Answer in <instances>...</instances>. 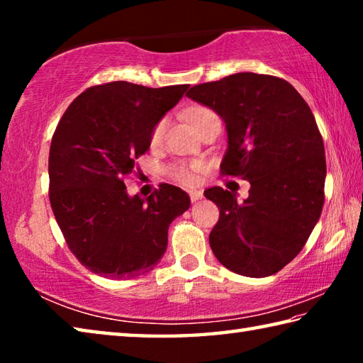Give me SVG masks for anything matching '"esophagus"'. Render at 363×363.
Masks as SVG:
<instances>
[{
  "label": "esophagus",
  "mask_w": 363,
  "mask_h": 363,
  "mask_svg": "<svg viewBox=\"0 0 363 363\" xmlns=\"http://www.w3.org/2000/svg\"><path fill=\"white\" fill-rule=\"evenodd\" d=\"M189 196H190V201H199L203 199V194H201L200 190H190Z\"/></svg>",
  "instance_id": "1"
}]
</instances>
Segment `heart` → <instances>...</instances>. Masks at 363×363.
<instances>
[{
  "label": "heart",
  "mask_w": 363,
  "mask_h": 363,
  "mask_svg": "<svg viewBox=\"0 0 363 363\" xmlns=\"http://www.w3.org/2000/svg\"><path fill=\"white\" fill-rule=\"evenodd\" d=\"M213 116H218V115L208 107H195L192 110V113H190V118H192V123L195 125L196 130H199V128L203 125L205 121L213 118ZM164 130H167V120H160L157 125L153 126V130L150 133V145L152 147H157L162 144L163 136H164ZM201 169H203V163H200V162L177 163L169 168V176L173 177L174 181L184 184V186H192V184L195 182V173H199V171H201Z\"/></svg>",
  "instance_id": "obj_1"
}]
</instances>
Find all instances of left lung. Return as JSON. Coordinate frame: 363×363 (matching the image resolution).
I'll return each instance as SVG.
<instances>
[{
  "label": "left lung",
  "mask_w": 363,
  "mask_h": 363,
  "mask_svg": "<svg viewBox=\"0 0 363 363\" xmlns=\"http://www.w3.org/2000/svg\"><path fill=\"white\" fill-rule=\"evenodd\" d=\"M187 96L225 123L220 174L251 184L242 203L230 190H205L219 208L214 256L245 277L277 274L303 250L325 201L327 163L314 115L284 78L251 72L196 84Z\"/></svg>",
  "instance_id": "obj_1"
}]
</instances>
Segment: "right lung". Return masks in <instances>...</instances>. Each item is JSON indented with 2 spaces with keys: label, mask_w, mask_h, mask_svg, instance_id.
Returning <instances> with one entry per match:
<instances>
[{
  "label": "right lung",
  "mask_w": 363,
  "mask_h": 363,
  "mask_svg": "<svg viewBox=\"0 0 363 363\" xmlns=\"http://www.w3.org/2000/svg\"><path fill=\"white\" fill-rule=\"evenodd\" d=\"M187 88L91 86L60 118L49 149V201L70 251L91 272L112 280L147 274L167 251L169 224L189 210L179 187L160 184L140 199L125 186L153 126Z\"/></svg>",
  "instance_id": "add662e5"
}]
</instances>
